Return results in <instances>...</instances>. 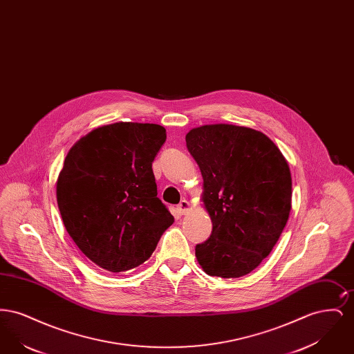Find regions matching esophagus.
Instances as JSON below:
<instances>
[{
    "mask_svg": "<svg viewBox=\"0 0 354 354\" xmlns=\"http://www.w3.org/2000/svg\"><path fill=\"white\" fill-rule=\"evenodd\" d=\"M189 208H191L189 203L187 202V201H182V202L178 204V207H176V212H178L179 215H185V214L189 211Z\"/></svg>",
    "mask_w": 354,
    "mask_h": 354,
    "instance_id": "esophagus-1",
    "label": "esophagus"
}]
</instances>
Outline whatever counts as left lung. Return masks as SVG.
Segmentation results:
<instances>
[{
  "instance_id": "1",
  "label": "left lung",
  "mask_w": 354,
  "mask_h": 354,
  "mask_svg": "<svg viewBox=\"0 0 354 354\" xmlns=\"http://www.w3.org/2000/svg\"><path fill=\"white\" fill-rule=\"evenodd\" d=\"M203 176L211 237L195 254L209 276L237 279L257 268L281 235L292 207V176L283 152L261 131L204 124L185 135Z\"/></svg>"
}]
</instances>
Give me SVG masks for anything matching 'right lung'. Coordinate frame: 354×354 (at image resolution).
Here are the masks:
<instances>
[{
  "label": "right lung",
  "mask_w": 354,
  "mask_h": 354,
  "mask_svg": "<svg viewBox=\"0 0 354 354\" xmlns=\"http://www.w3.org/2000/svg\"><path fill=\"white\" fill-rule=\"evenodd\" d=\"M165 142L163 126L117 122L91 130L68 150L57 179L58 208L77 247L103 270L139 267L174 223L156 198L152 172Z\"/></svg>",
  "instance_id": "right-lung-1"
}]
</instances>
